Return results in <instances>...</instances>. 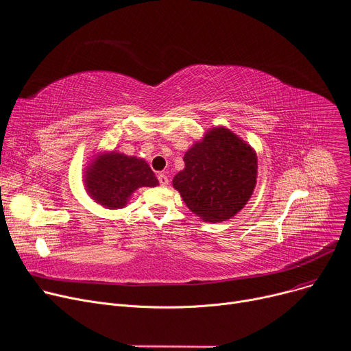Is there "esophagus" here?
I'll return each mask as SVG.
<instances>
[{"mask_svg":"<svg viewBox=\"0 0 351 351\" xmlns=\"http://www.w3.org/2000/svg\"><path fill=\"white\" fill-rule=\"evenodd\" d=\"M158 181H160V186H162V187L169 186V177H167V174H164V173L158 174Z\"/></svg>","mask_w":351,"mask_h":351,"instance_id":"esophagus-1","label":"esophagus"}]
</instances>
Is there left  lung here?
<instances>
[{
	"label": "left lung",
	"instance_id": "left-lung-1",
	"mask_svg": "<svg viewBox=\"0 0 351 351\" xmlns=\"http://www.w3.org/2000/svg\"><path fill=\"white\" fill-rule=\"evenodd\" d=\"M184 169L173 178L190 211L207 223L234 217L257 184L256 149L231 130L210 128L184 154Z\"/></svg>",
	"mask_w": 351,
	"mask_h": 351
}]
</instances>
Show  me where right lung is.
Segmentation results:
<instances>
[{
	"label": "right lung",
	"mask_w": 351,
	"mask_h": 351,
	"mask_svg": "<svg viewBox=\"0 0 351 351\" xmlns=\"http://www.w3.org/2000/svg\"><path fill=\"white\" fill-rule=\"evenodd\" d=\"M87 194L108 210L124 208L141 187H157L158 180L145 160L115 152H98L84 169Z\"/></svg>",
	"instance_id": "1"
}]
</instances>
